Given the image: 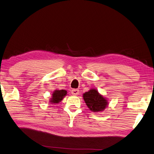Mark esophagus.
<instances>
[{
  "label": "esophagus",
  "instance_id": "34e87169",
  "mask_svg": "<svg viewBox=\"0 0 154 154\" xmlns=\"http://www.w3.org/2000/svg\"><path fill=\"white\" fill-rule=\"evenodd\" d=\"M71 93H72V94L74 95H78L79 94L80 91L78 89H72V91H71Z\"/></svg>",
  "mask_w": 154,
  "mask_h": 154
}]
</instances>
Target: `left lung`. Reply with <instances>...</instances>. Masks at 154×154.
<instances>
[{"mask_svg": "<svg viewBox=\"0 0 154 154\" xmlns=\"http://www.w3.org/2000/svg\"><path fill=\"white\" fill-rule=\"evenodd\" d=\"M83 98L86 105L93 112H100L104 110L108 102L106 98L100 95L95 89H91L83 94Z\"/></svg>", "mask_w": 154, "mask_h": 154, "instance_id": "1", "label": "left lung"}]
</instances>
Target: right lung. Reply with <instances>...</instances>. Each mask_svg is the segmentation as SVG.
<instances>
[{
	"instance_id": "right-lung-1",
	"label": "right lung",
	"mask_w": 154,
	"mask_h": 154,
	"mask_svg": "<svg viewBox=\"0 0 154 154\" xmlns=\"http://www.w3.org/2000/svg\"><path fill=\"white\" fill-rule=\"evenodd\" d=\"M67 91L66 90L56 89L52 93V97L50 99L51 104H57L63 99V98L66 95Z\"/></svg>"
}]
</instances>
